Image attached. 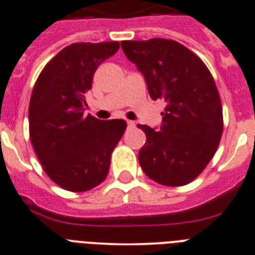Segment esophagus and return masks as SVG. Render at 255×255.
I'll return each mask as SVG.
<instances>
[{"label":"esophagus","mask_w":255,"mask_h":255,"mask_svg":"<svg viewBox=\"0 0 255 255\" xmlns=\"http://www.w3.org/2000/svg\"><path fill=\"white\" fill-rule=\"evenodd\" d=\"M127 126H128V128H134V127H136V123L132 122V121H128Z\"/></svg>","instance_id":"esophagus-1"}]
</instances>
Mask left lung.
<instances>
[{"instance_id": "1", "label": "left lung", "mask_w": 255, "mask_h": 255, "mask_svg": "<svg viewBox=\"0 0 255 255\" xmlns=\"http://www.w3.org/2000/svg\"><path fill=\"white\" fill-rule=\"evenodd\" d=\"M130 62L143 73L151 99L166 102L162 126H138L146 142L138 152L142 170L156 183L180 187L205 170L224 130L215 80L201 58L171 39L123 40Z\"/></svg>"}]
</instances>
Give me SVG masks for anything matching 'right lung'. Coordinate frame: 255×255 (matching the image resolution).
<instances>
[{"instance_id":"1","label":"right lung","mask_w":255,"mask_h":255,"mask_svg":"<svg viewBox=\"0 0 255 255\" xmlns=\"http://www.w3.org/2000/svg\"><path fill=\"white\" fill-rule=\"evenodd\" d=\"M119 42L73 43L48 62L29 104V136L39 162L57 185L88 192L109 173L111 156L125 133L122 119L85 116L86 93L96 68Z\"/></svg>"}]
</instances>
